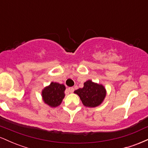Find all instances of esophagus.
<instances>
[{
	"instance_id": "obj_1",
	"label": "esophagus",
	"mask_w": 148,
	"mask_h": 148,
	"mask_svg": "<svg viewBox=\"0 0 148 148\" xmlns=\"http://www.w3.org/2000/svg\"><path fill=\"white\" fill-rule=\"evenodd\" d=\"M74 88H72V87H71V88H67V91H68L69 92H70V93H72L73 92H74Z\"/></svg>"
}]
</instances>
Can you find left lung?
<instances>
[{
    "instance_id": "8db88e82",
    "label": "left lung",
    "mask_w": 148,
    "mask_h": 148,
    "mask_svg": "<svg viewBox=\"0 0 148 148\" xmlns=\"http://www.w3.org/2000/svg\"><path fill=\"white\" fill-rule=\"evenodd\" d=\"M78 95L86 107L95 108L103 103L106 95V90L101 84L88 80L84 84V87L74 91Z\"/></svg>"
}]
</instances>
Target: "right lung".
I'll return each instance as SVG.
<instances>
[{
	"mask_svg": "<svg viewBox=\"0 0 148 148\" xmlns=\"http://www.w3.org/2000/svg\"><path fill=\"white\" fill-rule=\"evenodd\" d=\"M65 89L64 85L51 82L42 90V97L44 103L51 108L60 106L64 97Z\"/></svg>",
	"mask_w": 148,
	"mask_h": 148,
	"instance_id": "1",
	"label": "right lung"
}]
</instances>
